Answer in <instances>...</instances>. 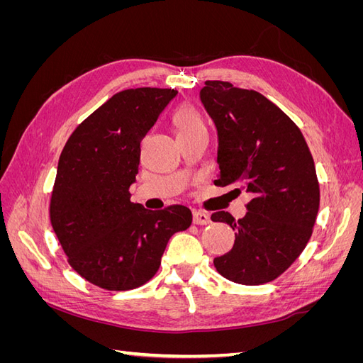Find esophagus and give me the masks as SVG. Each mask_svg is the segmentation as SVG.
Instances as JSON below:
<instances>
[{
  "mask_svg": "<svg viewBox=\"0 0 363 363\" xmlns=\"http://www.w3.org/2000/svg\"><path fill=\"white\" fill-rule=\"evenodd\" d=\"M212 221H211V216H208L207 213H204V212H200V211H195L194 212V224H196V225H207V224H211Z\"/></svg>",
  "mask_w": 363,
  "mask_h": 363,
  "instance_id": "1",
  "label": "esophagus"
}]
</instances>
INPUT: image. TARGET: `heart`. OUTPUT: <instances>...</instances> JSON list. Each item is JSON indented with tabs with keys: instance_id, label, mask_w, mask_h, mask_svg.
Instances as JSON below:
<instances>
[{
	"instance_id": "1",
	"label": "heart",
	"mask_w": 363,
	"mask_h": 363,
	"mask_svg": "<svg viewBox=\"0 0 363 363\" xmlns=\"http://www.w3.org/2000/svg\"><path fill=\"white\" fill-rule=\"evenodd\" d=\"M174 124L179 130V135H188L204 128V121L201 115L191 106H182L174 115Z\"/></svg>"
}]
</instances>
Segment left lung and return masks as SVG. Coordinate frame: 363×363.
I'll use <instances>...</instances> for the list:
<instances>
[{
    "label": "left lung",
    "mask_w": 363,
    "mask_h": 363,
    "mask_svg": "<svg viewBox=\"0 0 363 363\" xmlns=\"http://www.w3.org/2000/svg\"><path fill=\"white\" fill-rule=\"evenodd\" d=\"M200 98L218 130V186L251 195L238 221L228 212L212 213L236 236L215 268L248 286L276 280L309 242L320 208L311 150L294 121L256 91L207 80Z\"/></svg>",
    "instance_id": "8db88e82"
}]
</instances>
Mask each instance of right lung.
<instances>
[{
  "mask_svg": "<svg viewBox=\"0 0 363 363\" xmlns=\"http://www.w3.org/2000/svg\"><path fill=\"white\" fill-rule=\"evenodd\" d=\"M175 89L138 87L115 94L65 144L51 192L50 219L71 268L98 288L130 291L155 277L169 238L189 228L192 213L130 201L140 140Z\"/></svg>",
  "mask_w": 363,
  "mask_h": 363,
  "instance_id": "1",
  "label": "right lung"
}]
</instances>
